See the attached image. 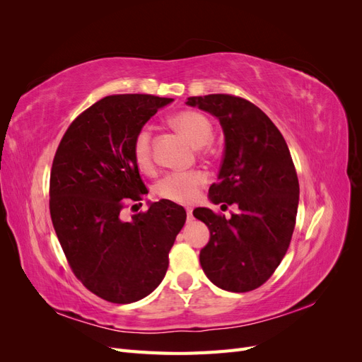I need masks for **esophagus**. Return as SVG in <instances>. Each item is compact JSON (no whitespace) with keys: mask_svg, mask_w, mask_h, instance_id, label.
Returning <instances> with one entry per match:
<instances>
[{"mask_svg":"<svg viewBox=\"0 0 362 362\" xmlns=\"http://www.w3.org/2000/svg\"><path fill=\"white\" fill-rule=\"evenodd\" d=\"M187 221H193V211L187 208Z\"/></svg>","mask_w":362,"mask_h":362,"instance_id":"1","label":"esophagus"}]
</instances>
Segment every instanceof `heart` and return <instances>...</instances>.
<instances>
[{
	"label": "heart",
	"instance_id": "obj_1",
	"mask_svg": "<svg viewBox=\"0 0 362 362\" xmlns=\"http://www.w3.org/2000/svg\"><path fill=\"white\" fill-rule=\"evenodd\" d=\"M170 124L180 129L194 146H204L213 134L211 122L206 116L194 110H184L170 117ZM133 157L144 172L154 169L152 134L148 127L140 128L133 139ZM208 184V175L201 170L169 172L156 184V193L163 199L178 204H192Z\"/></svg>",
	"mask_w": 362,
	"mask_h": 362
}]
</instances>
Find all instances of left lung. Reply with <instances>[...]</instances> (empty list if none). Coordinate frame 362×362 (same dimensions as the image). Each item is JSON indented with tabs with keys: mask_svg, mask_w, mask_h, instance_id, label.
<instances>
[{
	"mask_svg": "<svg viewBox=\"0 0 362 362\" xmlns=\"http://www.w3.org/2000/svg\"><path fill=\"white\" fill-rule=\"evenodd\" d=\"M192 107L218 119L225 134L213 204L237 205L231 218L210 208L193 216L210 229L199 261L218 288L246 293L261 287L290 246L299 205V181L288 146L269 116L247 100L226 93L190 96Z\"/></svg>",
	"mask_w": 362,
	"mask_h": 362,
	"instance_id": "obj_1",
	"label": "left lung"
}]
</instances>
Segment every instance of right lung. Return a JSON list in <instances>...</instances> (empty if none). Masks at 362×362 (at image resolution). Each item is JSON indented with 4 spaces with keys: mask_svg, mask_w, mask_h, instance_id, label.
Here are the masks:
<instances>
[{
    "mask_svg": "<svg viewBox=\"0 0 362 362\" xmlns=\"http://www.w3.org/2000/svg\"><path fill=\"white\" fill-rule=\"evenodd\" d=\"M172 101L139 93L105 96L74 120L54 156V229L74 275L108 302H136L160 286L187 217L168 199L152 202L129 222L120 214L148 193L133 157V139Z\"/></svg>",
    "mask_w": 362,
    "mask_h": 362,
    "instance_id": "add662e5",
    "label": "right lung"
}]
</instances>
